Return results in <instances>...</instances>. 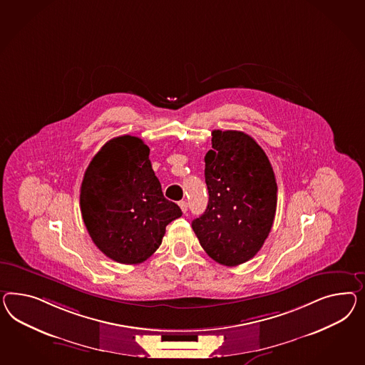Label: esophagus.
Masks as SVG:
<instances>
[{
    "instance_id": "obj_1",
    "label": "esophagus",
    "mask_w": 365,
    "mask_h": 365,
    "mask_svg": "<svg viewBox=\"0 0 365 365\" xmlns=\"http://www.w3.org/2000/svg\"><path fill=\"white\" fill-rule=\"evenodd\" d=\"M179 207L183 211V214H187L188 203L186 200H180V202H179Z\"/></svg>"
}]
</instances>
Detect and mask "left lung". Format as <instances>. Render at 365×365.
Returning <instances> with one entry per match:
<instances>
[{
	"label": "left lung",
	"instance_id": "obj_1",
	"mask_svg": "<svg viewBox=\"0 0 365 365\" xmlns=\"http://www.w3.org/2000/svg\"><path fill=\"white\" fill-rule=\"evenodd\" d=\"M206 157L208 205L192 220L200 246L215 262L239 266L255 257L275 217L272 166L255 139L237 130H214Z\"/></svg>",
	"mask_w": 365,
	"mask_h": 365
}]
</instances>
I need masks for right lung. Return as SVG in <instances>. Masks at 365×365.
<instances>
[{
  "instance_id": "right-lung-1",
  "label": "right lung",
  "mask_w": 365,
  "mask_h": 365,
  "mask_svg": "<svg viewBox=\"0 0 365 365\" xmlns=\"http://www.w3.org/2000/svg\"><path fill=\"white\" fill-rule=\"evenodd\" d=\"M150 148L131 135L110 139L91 159L79 205L94 245L122 264H138L162 243L182 210L163 197Z\"/></svg>"
}]
</instances>
